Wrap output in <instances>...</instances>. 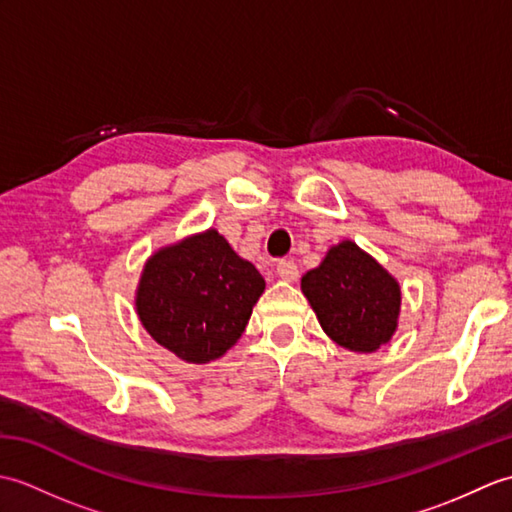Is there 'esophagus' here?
Segmentation results:
<instances>
[{"instance_id":"34e87169","label":"esophagus","mask_w":512,"mask_h":512,"mask_svg":"<svg viewBox=\"0 0 512 512\" xmlns=\"http://www.w3.org/2000/svg\"><path fill=\"white\" fill-rule=\"evenodd\" d=\"M277 275L284 281H295L299 277V268L292 259H279L277 262Z\"/></svg>"}]
</instances>
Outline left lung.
<instances>
[{"label": "left lung", "mask_w": 512, "mask_h": 512, "mask_svg": "<svg viewBox=\"0 0 512 512\" xmlns=\"http://www.w3.org/2000/svg\"><path fill=\"white\" fill-rule=\"evenodd\" d=\"M323 332L350 352L372 354L398 330L402 292L398 279L376 259L343 239L301 279Z\"/></svg>", "instance_id": "left-lung-1"}]
</instances>
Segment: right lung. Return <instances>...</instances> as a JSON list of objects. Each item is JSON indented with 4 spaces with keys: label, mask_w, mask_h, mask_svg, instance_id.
I'll return each mask as SVG.
<instances>
[{
    "label": "right lung",
    "mask_w": 512,
    "mask_h": 512,
    "mask_svg": "<svg viewBox=\"0 0 512 512\" xmlns=\"http://www.w3.org/2000/svg\"><path fill=\"white\" fill-rule=\"evenodd\" d=\"M266 290L259 270L215 228L158 248L136 288V314L184 363H211L239 341Z\"/></svg>",
    "instance_id": "1"
}]
</instances>
